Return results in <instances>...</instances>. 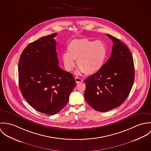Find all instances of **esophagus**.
I'll return each mask as SVG.
<instances>
[{"label":"esophagus","mask_w":151,"mask_h":151,"mask_svg":"<svg viewBox=\"0 0 151 151\" xmlns=\"http://www.w3.org/2000/svg\"><path fill=\"white\" fill-rule=\"evenodd\" d=\"M75 80H76V83H77V84L83 82V80L81 79L80 78H78V77H76V78H75Z\"/></svg>","instance_id":"34e87169"}]
</instances>
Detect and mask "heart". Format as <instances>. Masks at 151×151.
<instances>
[{
    "instance_id": "obj_1",
    "label": "heart",
    "mask_w": 151,
    "mask_h": 151,
    "mask_svg": "<svg viewBox=\"0 0 151 151\" xmlns=\"http://www.w3.org/2000/svg\"><path fill=\"white\" fill-rule=\"evenodd\" d=\"M67 53L62 55L65 70L71 71L76 66L79 67L78 74H93L102 67L106 56V47L102 41H92L87 38L74 40L67 46Z\"/></svg>"
}]
</instances>
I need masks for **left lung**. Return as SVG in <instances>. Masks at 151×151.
<instances>
[{"instance_id":"1","label":"left lung","mask_w":151,"mask_h":151,"mask_svg":"<svg viewBox=\"0 0 151 151\" xmlns=\"http://www.w3.org/2000/svg\"><path fill=\"white\" fill-rule=\"evenodd\" d=\"M106 35L113 43L110 57L98 72L85 80V99L101 112L117 108L126 101L135 77L133 58L127 46L111 35Z\"/></svg>"}]
</instances>
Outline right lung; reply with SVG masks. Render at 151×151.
<instances>
[{"label":"right lung","instance_id":"obj_1","mask_svg":"<svg viewBox=\"0 0 151 151\" xmlns=\"http://www.w3.org/2000/svg\"><path fill=\"white\" fill-rule=\"evenodd\" d=\"M56 35L55 33L28 44L19 63L23 97L36 110L49 115L65 107L76 84L73 76L59 66Z\"/></svg>","mask_w":151,"mask_h":151}]
</instances>
